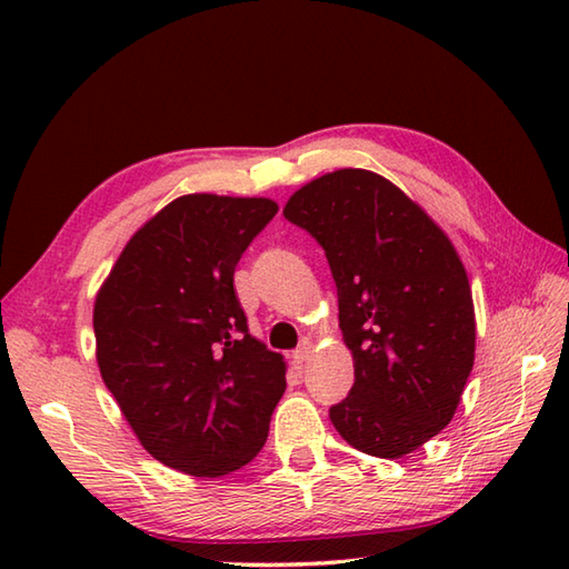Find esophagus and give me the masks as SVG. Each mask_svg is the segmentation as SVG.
Wrapping results in <instances>:
<instances>
[{
    "mask_svg": "<svg viewBox=\"0 0 569 569\" xmlns=\"http://www.w3.org/2000/svg\"><path fill=\"white\" fill-rule=\"evenodd\" d=\"M312 349H316V342H312V340H303V342H300V347L293 352L296 365H303V361H308L310 355H312Z\"/></svg>",
    "mask_w": 569,
    "mask_h": 569,
    "instance_id": "obj_1",
    "label": "esophagus"
}]
</instances>
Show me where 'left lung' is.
<instances>
[{"instance_id":"1","label":"left lung","mask_w":569,"mask_h":569,"mask_svg":"<svg viewBox=\"0 0 569 569\" xmlns=\"http://www.w3.org/2000/svg\"><path fill=\"white\" fill-rule=\"evenodd\" d=\"M286 220L320 241L355 386L330 420L359 452L398 459L435 438L475 367L469 278L432 217L383 176L340 168L298 188Z\"/></svg>"}]
</instances>
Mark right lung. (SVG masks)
Segmentation results:
<instances>
[{"mask_svg": "<svg viewBox=\"0 0 569 569\" xmlns=\"http://www.w3.org/2000/svg\"><path fill=\"white\" fill-rule=\"evenodd\" d=\"M269 198L190 192L143 222L94 298L102 381L139 442L190 477L259 455L286 361L249 335L234 296L241 253L273 220Z\"/></svg>", "mask_w": 569, "mask_h": 569, "instance_id": "add662e5", "label": "right lung"}]
</instances>
